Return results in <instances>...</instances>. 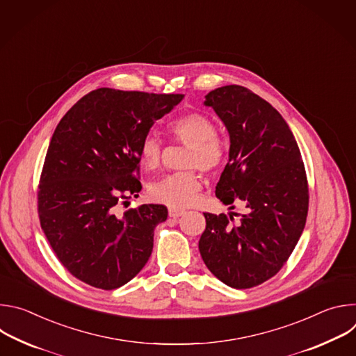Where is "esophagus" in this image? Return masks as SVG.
I'll return each mask as SVG.
<instances>
[{
	"label": "esophagus",
	"mask_w": 356,
	"mask_h": 356,
	"mask_svg": "<svg viewBox=\"0 0 356 356\" xmlns=\"http://www.w3.org/2000/svg\"><path fill=\"white\" fill-rule=\"evenodd\" d=\"M183 214H184V210L175 209V207H170V209H169V216H170L172 218H179V217L183 216Z\"/></svg>",
	"instance_id": "34e87169"
}]
</instances>
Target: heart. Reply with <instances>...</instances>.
<instances>
[{"instance_id": "b5f03b06", "label": "heart", "mask_w": 356, "mask_h": 356, "mask_svg": "<svg viewBox=\"0 0 356 356\" xmlns=\"http://www.w3.org/2000/svg\"><path fill=\"white\" fill-rule=\"evenodd\" d=\"M217 131L216 121L201 113H188L169 124V132L173 139L190 146L184 166L191 169L168 175L152 184L149 188L152 198L175 209L190 204L201 187L195 168L214 173L225 162L227 147ZM139 154L140 162L147 170L159 169L163 156V145L159 136L155 134L145 135Z\"/></svg>"}]
</instances>
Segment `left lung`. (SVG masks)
Returning a JSON list of instances; mask_svg holds the SVG:
<instances>
[{"label": "left lung", "mask_w": 356, "mask_h": 356, "mask_svg": "<svg viewBox=\"0 0 356 356\" xmlns=\"http://www.w3.org/2000/svg\"><path fill=\"white\" fill-rule=\"evenodd\" d=\"M213 107L229 132V161L216 195L246 214L204 213L200 255L210 272L234 289L273 277L287 262L306 225L309 183L297 142L283 117L242 86L210 91Z\"/></svg>", "instance_id": "left-lung-1"}]
</instances>
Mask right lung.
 Listing matches in <instances>:
<instances>
[{
    "mask_svg": "<svg viewBox=\"0 0 356 356\" xmlns=\"http://www.w3.org/2000/svg\"><path fill=\"white\" fill-rule=\"evenodd\" d=\"M183 97L97 88L56 127L38 186V214L55 255L76 279L113 290L146 265L168 209L142 204L122 216L117 209L142 188V139Z\"/></svg>",
    "mask_w": 356,
    "mask_h": 356,
    "instance_id": "add662e5",
    "label": "right lung"
}]
</instances>
